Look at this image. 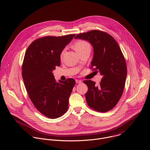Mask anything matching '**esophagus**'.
<instances>
[{"label":"esophagus","instance_id":"34e87169","mask_svg":"<svg viewBox=\"0 0 150 150\" xmlns=\"http://www.w3.org/2000/svg\"><path fill=\"white\" fill-rule=\"evenodd\" d=\"M76 83L77 84H80L82 83V81L81 80H76Z\"/></svg>","mask_w":150,"mask_h":150}]
</instances>
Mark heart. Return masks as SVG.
Returning <instances> with one entry per match:
<instances>
[{
	"instance_id": "obj_1",
	"label": "heart",
	"mask_w": 150,
	"mask_h": 150,
	"mask_svg": "<svg viewBox=\"0 0 150 150\" xmlns=\"http://www.w3.org/2000/svg\"><path fill=\"white\" fill-rule=\"evenodd\" d=\"M73 47L78 53H81V52H82L84 50L91 49L90 44L87 42H86L85 41H83V40H80V41H78L76 42L73 44ZM64 50L61 52V53H60V56L61 57L63 56V55L64 54Z\"/></svg>"
}]
</instances>
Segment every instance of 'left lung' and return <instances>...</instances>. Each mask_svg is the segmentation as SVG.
Wrapping results in <instances>:
<instances>
[{"label": "left lung", "mask_w": 150, "mask_h": 150, "mask_svg": "<svg viewBox=\"0 0 150 150\" xmlns=\"http://www.w3.org/2000/svg\"><path fill=\"white\" fill-rule=\"evenodd\" d=\"M75 39L88 41L93 47L91 67H95L102 78L100 85L91 80L84 83L88 87L86 99L88 106L100 112L114 108L123 91L127 77L125 57L115 40L109 34L98 30L79 34Z\"/></svg>", "instance_id": "8db88e82"}]
</instances>
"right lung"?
Here are the masks:
<instances>
[{"mask_svg": "<svg viewBox=\"0 0 150 150\" xmlns=\"http://www.w3.org/2000/svg\"><path fill=\"white\" fill-rule=\"evenodd\" d=\"M75 34L45 37L34 41L25 54L22 76L29 97L35 107L50 119L62 116L75 85L73 79L56 82L53 70L60 65V53Z\"/></svg>", "mask_w": 150, "mask_h": 150, "instance_id": "add662e5", "label": "right lung"}]
</instances>
